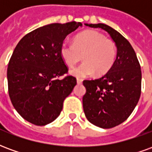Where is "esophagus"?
Wrapping results in <instances>:
<instances>
[{
  "instance_id": "1",
  "label": "esophagus",
  "mask_w": 152,
  "mask_h": 152,
  "mask_svg": "<svg viewBox=\"0 0 152 152\" xmlns=\"http://www.w3.org/2000/svg\"><path fill=\"white\" fill-rule=\"evenodd\" d=\"M82 80L81 79H77L76 80V82H77V84H78V85H80V84H82Z\"/></svg>"
}]
</instances>
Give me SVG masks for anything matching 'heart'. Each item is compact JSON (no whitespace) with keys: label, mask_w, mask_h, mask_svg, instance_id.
<instances>
[{"label":"heart","mask_w":152,"mask_h":152,"mask_svg":"<svg viewBox=\"0 0 152 152\" xmlns=\"http://www.w3.org/2000/svg\"><path fill=\"white\" fill-rule=\"evenodd\" d=\"M60 56L69 67H73L81 59L84 63L71 71L77 78L93 75L101 76L112 67L116 56V47L112 40L105 38L99 31L88 30L73 39V44L63 42L59 49Z\"/></svg>","instance_id":"obj_1"}]
</instances>
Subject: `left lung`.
<instances>
[{
    "instance_id": "8db88e82",
    "label": "left lung",
    "mask_w": 152,
    "mask_h": 152,
    "mask_svg": "<svg viewBox=\"0 0 152 152\" xmlns=\"http://www.w3.org/2000/svg\"><path fill=\"white\" fill-rule=\"evenodd\" d=\"M86 25L107 31L117 48L116 58L104 76L83 81L86 88L83 108L87 120L98 127L110 129L126 121L138 102L141 66L132 45L120 32L103 23Z\"/></svg>"
}]
</instances>
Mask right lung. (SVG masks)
I'll list each match as a JSON object with an SVG mask.
<instances>
[{"mask_svg": "<svg viewBox=\"0 0 152 152\" xmlns=\"http://www.w3.org/2000/svg\"><path fill=\"white\" fill-rule=\"evenodd\" d=\"M81 23H51L29 32L15 47L7 68L9 95L24 120L45 125L60 115L64 99L76 85L67 73L59 49L66 37Z\"/></svg>", "mask_w": 152, "mask_h": 152, "instance_id": "obj_1", "label": "right lung"}]
</instances>
